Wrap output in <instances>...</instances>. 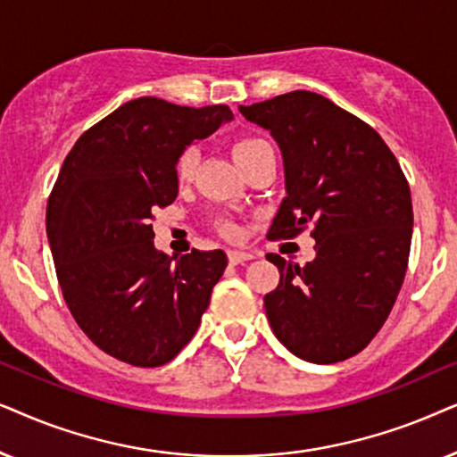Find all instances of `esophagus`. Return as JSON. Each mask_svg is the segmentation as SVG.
<instances>
[{"label":"esophagus","instance_id":"1","mask_svg":"<svg viewBox=\"0 0 457 457\" xmlns=\"http://www.w3.org/2000/svg\"><path fill=\"white\" fill-rule=\"evenodd\" d=\"M228 259H229V263H232V265H240V263H246V261H251L253 254L245 253V251H229Z\"/></svg>","mask_w":457,"mask_h":457}]
</instances>
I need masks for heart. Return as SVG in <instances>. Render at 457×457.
Returning a JSON list of instances; mask_svg holds the SVG:
<instances>
[{
	"label": "heart",
	"mask_w": 457,
	"mask_h": 457,
	"mask_svg": "<svg viewBox=\"0 0 457 457\" xmlns=\"http://www.w3.org/2000/svg\"><path fill=\"white\" fill-rule=\"evenodd\" d=\"M267 142L261 137H245L240 139V142L234 144V158L238 165H245V162L251 158L254 152H257L261 145H265ZM196 162H198V152L194 148H186L181 152L179 158H178V165H175V171H178V178L179 181H187L192 179L194 171H196ZM217 229L221 232L223 236H234L236 234V225L232 221H219L217 223Z\"/></svg>",
	"instance_id": "heart-1"
}]
</instances>
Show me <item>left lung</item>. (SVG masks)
Returning <instances> with one entry per match:
<instances>
[{
	"instance_id": "1",
	"label": "left lung",
	"mask_w": 457,
	"mask_h": 457,
	"mask_svg": "<svg viewBox=\"0 0 457 457\" xmlns=\"http://www.w3.org/2000/svg\"><path fill=\"white\" fill-rule=\"evenodd\" d=\"M240 112L282 150L286 198L270 238L313 225L307 265L267 254L279 270L278 288L263 299L271 330L305 361L349 360L378 334L403 284L413 228L405 175L372 127L313 91Z\"/></svg>"
}]
</instances>
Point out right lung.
I'll return each mask as SVG.
<instances>
[{"instance_id":"obj_1","label":"right lung","mask_w":457,"mask_h":457,"mask_svg":"<svg viewBox=\"0 0 457 457\" xmlns=\"http://www.w3.org/2000/svg\"><path fill=\"white\" fill-rule=\"evenodd\" d=\"M234 114L137 97L89 127L64 158L46 228L64 301L108 355L137 368L171 361L196 334L223 276V251L171 263L154 248L152 211L178 198V158Z\"/></svg>"}]
</instances>
